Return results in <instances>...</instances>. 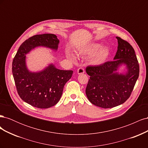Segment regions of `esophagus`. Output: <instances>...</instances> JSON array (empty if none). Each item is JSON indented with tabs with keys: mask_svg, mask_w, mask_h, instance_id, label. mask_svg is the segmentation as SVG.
<instances>
[{
	"mask_svg": "<svg viewBox=\"0 0 148 148\" xmlns=\"http://www.w3.org/2000/svg\"><path fill=\"white\" fill-rule=\"evenodd\" d=\"M77 73H78V74H83V73H85L84 69L83 68V67H80V68H79V69H78Z\"/></svg>",
	"mask_w": 148,
	"mask_h": 148,
	"instance_id": "1",
	"label": "esophagus"
}]
</instances>
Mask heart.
Wrapping results in <instances>:
<instances>
[{"label": "heart", "instance_id": "1", "mask_svg": "<svg viewBox=\"0 0 148 148\" xmlns=\"http://www.w3.org/2000/svg\"><path fill=\"white\" fill-rule=\"evenodd\" d=\"M78 53L84 56L92 54L89 59V62L92 65H99L105 63L107 60L110 55V51L106 47H101L99 44L92 43L82 48L78 51ZM68 56L71 59L75 60V57L72 54L69 53Z\"/></svg>", "mask_w": 148, "mask_h": 148}]
</instances>
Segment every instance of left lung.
<instances>
[{
	"label": "left lung",
	"instance_id": "left-lung-1",
	"mask_svg": "<svg viewBox=\"0 0 148 148\" xmlns=\"http://www.w3.org/2000/svg\"><path fill=\"white\" fill-rule=\"evenodd\" d=\"M117 51L114 60L99 65H89L86 71L90 76L86 95L92 104L107 109L119 106L130 96L140 73L135 52L128 42L117 36ZM125 63L128 71L125 75L115 72Z\"/></svg>",
	"mask_w": 148,
	"mask_h": 148
}]
</instances>
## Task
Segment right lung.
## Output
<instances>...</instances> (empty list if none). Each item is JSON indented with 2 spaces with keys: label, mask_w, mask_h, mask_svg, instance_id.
<instances>
[{
  "label": "right lung",
  "mask_w": 148,
  "mask_h": 148,
  "mask_svg": "<svg viewBox=\"0 0 148 148\" xmlns=\"http://www.w3.org/2000/svg\"><path fill=\"white\" fill-rule=\"evenodd\" d=\"M59 42L55 34L34 35L21 44L13 58L12 73L17 92L22 100L37 108H49L59 101L64 85L73 71L59 70L50 65L41 72H29L26 66L25 55L37 46L57 50Z\"/></svg>",
  "instance_id": "1"
}]
</instances>
